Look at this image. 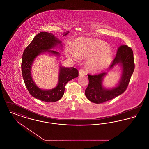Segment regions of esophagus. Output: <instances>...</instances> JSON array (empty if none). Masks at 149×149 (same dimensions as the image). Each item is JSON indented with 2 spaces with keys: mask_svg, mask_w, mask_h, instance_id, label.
Segmentation results:
<instances>
[{
  "mask_svg": "<svg viewBox=\"0 0 149 149\" xmlns=\"http://www.w3.org/2000/svg\"><path fill=\"white\" fill-rule=\"evenodd\" d=\"M79 75H84L85 74V71L84 69H80L79 71Z\"/></svg>",
  "mask_w": 149,
  "mask_h": 149,
  "instance_id": "1",
  "label": "esophagus"
}]
</instances>
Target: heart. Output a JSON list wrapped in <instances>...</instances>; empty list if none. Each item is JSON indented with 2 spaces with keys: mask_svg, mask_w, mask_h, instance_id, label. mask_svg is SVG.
<instances>
[{
  "mask_svg": "<svg viewBox=\"0 0 149 149\" xmlns=\"http://www.w3.org/2000/svg\"><path fill=\"white\" fill-rule=\"evenodd\" d=\"M66 51L68 56L75 60L88 58L86 68L93 72L106 69L113 58L112 52L108 44L97 39L81 37L78 39L74 47L68 46Z\"/></svg>",
  "mask_w": 149,
  "mask_h": 149,
  "instance_id": "heart-1",
  "label": "heart"
}]
</instances>
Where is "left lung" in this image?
I'll list each match as a JSON object with an SVG mask.
<instances>
[{
	"label": "left lung",
	"instance_id": "left-lung-1",
	"mask_svg": "<svg viewBox=\"0 0 149 149\" xmlns=\"http://www.w3.org/2000/svg\"><path fill=\"white\" fill-rule=\"evenodd\" d=\"M119 65L122 67V76L118 85L112 89H106L103 84V79L107 72L98 75L88 74L89 84L85 89V96L91 102L99 104L116 98L124 92L130 82L135 69V63L132 50L127 45L120 46L112 63L108 70Z\"/></svg>",
	"mask_w": 149,
	"mask_h": 149
}]
</instances>
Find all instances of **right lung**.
Returning <instances> with one entry per match:
<instances>
[{"label": "right lung", "mask_w": 149, "mask_h": 149, "mask_svg": "<svg viewBox=\"0 0 149 149\" xmlns=\"http://www.w3.org/2000/svg\"><path fill=\"white\" fill-rule=\"evenodd\" d=\"M69 33V32H65L64 36ZM58 44L61 45V41L55 36L47 32H41L34 37L22 55V76L28 91L34 98L46 102H54L61 99L64 95L66 83L79 75L78 70L74 67L65 68L60 65L58 83L55 88L43 90L36 85L31 75L32 65L34 60L38 55L46 52L60 56L58 52L51 50Z\"/></svg>", "instance_id": "add662e5"}]
</instances>
